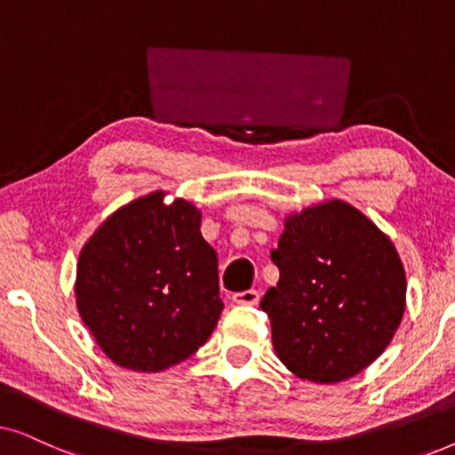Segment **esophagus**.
Here are the masks:
<instances>
[{
    "label": "esophagus",
    "mask_w": 455,
    "mask_h": 455,
    "mask_svg": "<svg viewBox=\"0 0 455 455\" xmlns=\"http://www.w3.org/2000/svg\"><path fill=\"white\" fill-rule=\"evenodd\" d=\"M259 300H260V294L257 290H246V291H238V294H234L235 304H246V307H254V304H259Z\"/></svg>",
    "instance_id": "34e87169"
}]
</instances>
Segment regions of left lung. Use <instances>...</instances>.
Returning <instances> with one entry per match:
<instances>
[{
    "label": "left lung",
    "mask_w": 455,
    "mask_h": 455,
    "mask_svg": "<svg viewBox=\"0 0 455 455\" xmlns=\"http://www.w3.org/2000/svg\"><path fill=\"white\" fill-rule=\"evenodd\" d=\"M277 285L260 308L277 358L298 379L346 381L381 356L406 310V271L395 244L341 198L283 220Z\"/></svg>",
    "instance_id": "8db88e82"
}]
</instances>
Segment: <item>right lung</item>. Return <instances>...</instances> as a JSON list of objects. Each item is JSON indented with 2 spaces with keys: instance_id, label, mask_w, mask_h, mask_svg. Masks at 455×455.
Masks as SVG:
<instances>
[{
  "instance_id": "obj_1",
  "label": "right lung",
  "mask_w": 455,
  "mask_h": 455,
  "mask_svg": "<svg viewBox=\"0 0 455 455\" xmlns=\"http://www.w3.org/2000/svg\"><path fill=\"white\" fill-rule=\"evenodd\" d=\"M148 192L114 211L78 257L76 308L105 356L134 372L190 358L220 321L217 252L186 198Z\"/></svg>"
}]
</instances>
